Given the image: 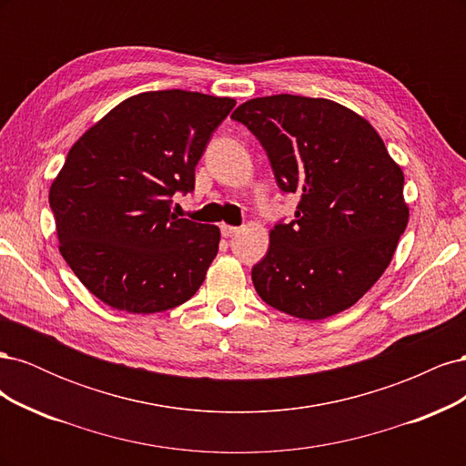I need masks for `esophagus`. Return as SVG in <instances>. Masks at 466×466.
Returning <instances> with one entry per match:
<instances>
[{
	"mask_svg": "<svg viewBox=\"0 0 466 466\" xmlns=\"http://www.w3.org/2000/svg\"><path fill=\"white\" fill-rule=\"evenodd\" d=\"M238 233V228H233V225H221V235L223 237H235Z\"/></svg>",
	"mask_w": 466,
	"mask_h": 466,
	"instance_id": "34e87169",
	"label": "esophagus"
}]
</instances>
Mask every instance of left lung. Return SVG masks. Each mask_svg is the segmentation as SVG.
Wrapping results in <instances>:
<instances>
[{
  "label": "left lung",
  "mask_w": 466,
  "mask_h": 466,
  "mask_svg": "<svg viewBox=\"0 0 466 466\" xmlns=\"http://www.w3.org/2000/svg\"><path fill=\"white\" fill-rule=\"evenodd\" d=\"M233 120L258 137L278 187L299 194L295 219L270 231L252 284L270 307L320 320L358 303L406 229L404 175L373 126L329 98L258 96Z\"/></svg>",
  "instance_id": "left-lung-1"
}]
</instances>
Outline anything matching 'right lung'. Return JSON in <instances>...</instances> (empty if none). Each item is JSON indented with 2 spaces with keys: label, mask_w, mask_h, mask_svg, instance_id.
<instances>
[{
  "label": "right lung",
  "mask_w": 466,
  "mask_h": 466,
  "mask_svg": "<svg viewBox=\"0 0 466 466\" xmlns=\"http://www.w3.org/2000/svg\"><path fill=\"white\" fill-rule=\"evenodd\" d=\"M231 96L182 89L126 98L69 149L50 187L58 248L95 298L126 313H161L198 291L219 228L171 214Z\"/></svg>",
  "instance_id": "right-lung-1"
}]
</instances>
